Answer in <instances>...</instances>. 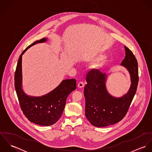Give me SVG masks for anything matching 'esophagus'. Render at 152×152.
Returning <instances> with one entry per match:
<instances>
[{"label": "esophagus", "mask_w": 152, "mask_h": 152, "mask_svg": "<svg viewBox=\"0 0 152 152\" xmlns=\"http://www.w3.org/2000/svg\"><path fill=\"white\" fill-rule=\"evenodd\" d=\"M77 87H78V88H84V83H83V82H80V83L78 84Z\"/></svg>", "instance_id": "1"}]
</instances>
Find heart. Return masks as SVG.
<instances>
[{"label": "heart", "mask_w": 152, "mask_h": 152, "mask_svg": "<svg viewBox=\"0 0 152 152\" xmlns=\"http://www.w3.org/2000/svg\"><path fill=\"white\" fill-rule=\"evenodd\" d=\"M104 58V55H102V54H98V55L95 56L92 58V60H94V61H96V60H100V59H102V58ZM105 61H103V62H102L101 64H98V65H97V66L95 67V68H96L97 70L101 69L105 65Z\"/></svg>", "instance_id": "obj_1"}]
</instances>
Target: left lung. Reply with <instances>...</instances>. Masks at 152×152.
<instances>
[{
	"mask_svg": "<svg viewBox=\"0 0 152 152\" xmlns=\"http://www.w3.org/2000/svg\"><path fill=\"white\" fill-rule=\"evenodd\" d=\"M125 57L121 65L129 72L130 87L126 94L115 97L109 93L106 87L108 75L96 69L87 74V84L84 88L86 116L94 126L101 128L113 125L126 115L138 84L137 60L130 50L125 46Z\"/></svg>",
	"mask_w": 152,
	"mask_h": 152,
	"instance_id": "8db88e82",
	"label": "left lung"
}]
</instances>
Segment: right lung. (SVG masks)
<instances>
[{"mask_svg": "<svg viewBox=\"0 0 152 152\" xmlns=\"http://www.w3.org/2000/svg\"><path fill=\"white\" fill-rule=\"evenodd\" d=\"M47 38L37 40L27 47L18 60L15 74V86L22 111L31 122L40 126H50L61 118L68 96L76 89L75 79L64 80L53 90L40 96L27 95L22 89V56L31 46L47 42Z\"/></svg>", "mask_w": 152, "mask_h": 152, "instance_id": "add662e5", "label": "right lung"}]
</instances>
